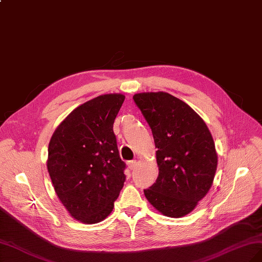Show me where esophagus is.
Instances as JSON below:
<instances>
[{"label":"esophagus","mask_w":262,"mask_h":262,"mask_svg":"<svg viewBox=\"0 0 262 262\" xmlns=\"http://www.w3.org/2000/svg\"><path fill=\"white\" fill-rule=\"evenodd\" d=\"M135 166H137V160H135V159L128 161V167H129L130 170H133Z\"/></svg>","instance_id":"34e87169"}]
</instances>
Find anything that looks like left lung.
I'll use <instances>...</instances> for the list:
<instances>
[{"mask_svg": "<svg viewBox=\"0 0 262 262\" xmlns=\"http://www.w3.org/2000/svg\"><path fill=\"white\" fill-rule=\"evenodd\" d=\"M133 100L157 147L158 178L144 194L161 213L183 217L212 185L218 157L211 134L191 107L169 93H139Z\"/></svg>", "mask_w": 262, "mask_h": 262, "instance_id": "obj_1", "label": "left lung"}]
</instances>
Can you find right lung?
Returning a JSON list of instances; mask_svg holds the SVG:
<instances>
[{
    "instance_id": "right-lung-1",
    "label": "right lung",
    "mask_w": 262,
    "mask_h": 262,
    "mask_svg": "<svg viewBox=\"0 0 262 262\" xmlns=\"http://www.w3.org/2000/svg\"><path fill=\"white\" fill-rule=\"evenodd\" d=\"M124 95L97 96L71 112L49 144L48 170L54 189L73 217L104 220L125 181L114 121Z\"/></svg>"
}]
</instances>
